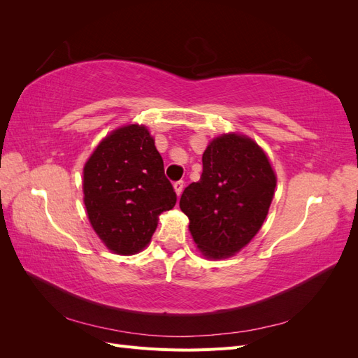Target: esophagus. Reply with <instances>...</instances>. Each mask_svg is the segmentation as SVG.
I'll return each instance as SVG.
<instances>
[{
    "mask_svg": "<svg viewBox=\"0 0 358 358\" xmlns=\"http://www.w3.org/2000/svg\"><path fill=\"white\" fill-rule=\"evenodd\" d=\"M173 187H175V191H176L178 196H180L182 191H183V187H185V182L178 180V182H175V185H173Z\"/></svg>",
    "mask_w": 358,
    "mask_h": 358,
    "instance_id": "34e87169",
    "label": "esophagus"
}]
</instances>
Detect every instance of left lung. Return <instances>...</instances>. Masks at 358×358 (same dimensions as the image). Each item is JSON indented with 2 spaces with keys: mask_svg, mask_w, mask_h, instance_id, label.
<instances>
[{
  "mask_svg": "<svg viewBox=\"0 0 358 358\" xmlns=\"http://www.w3.org/2000/svg\"><path fill=\"white\" fill-rule=\"evenodd\" d=\"M276 176L251 138L225 134L203 154L199 182L183 189L179 206L189 231L209 258H227L251 242L262 229L273 199Z\"/></svg>",
  "mask_w": 358,
  "mask_h": 358,
  "instance_id": "obj_1",
  "label": "left lung"
}]
</instances>
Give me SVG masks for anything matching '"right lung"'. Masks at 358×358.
I'll return each mask as SVG.
<instances>
[{
	"mask_svg": "<svg viewBox=\"0 0 358 358\" xmlns=\"http://www.w3.org/2000/svg\"><path fill=\"white\" fill-rule=\"evenodd\" d=\"M83 194L95 233L122 255L142 251L158 215L178 200L154 138L136 124L116 129L95 149L83 169Z\"/></svg>",
	"mask_w": 358,
	"mask_h": 358,
	"instance_id": "1",
	"label": "right lung"
}]
</instances>
